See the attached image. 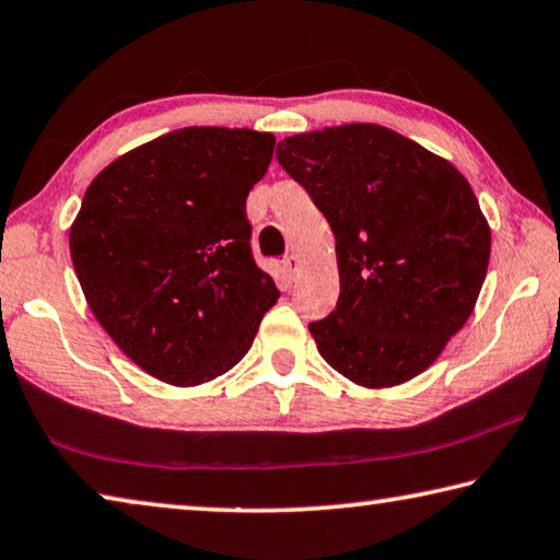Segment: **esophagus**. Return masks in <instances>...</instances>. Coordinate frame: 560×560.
<instances>
[{
  "mask_svg": "<svg viewBox=\"0 0 560 560\" xmlns=\"http://www.w3.org/2000/svg\"><path fill=\"white\" fill-rule=\"evenodd\" d=\"M283 271H287L289 279H296V273L301 271V259L296 257V254H289V257H283Z\"/></svg>",
  "mask_w": 560,
  "mask_h": 560,
  "instance_id": "34e87169",
  "label": "esophagus"
}]
</instances>
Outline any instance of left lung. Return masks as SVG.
<instances>
[{"label":"left lung","mask_w":560,"mask_h":560,"mask_svg":"<svg viewBox=\"0 0 560 560\" xmlns=\"http://www.w3.org/2000/svg\"><path fill=\"white\" fill-rule=\"evenodd\" d=\"M277 160L336 236L340 296L308 326L320 358L373 390L428 371L487 279L491 230L467 177L375 122L291 136Z\"/></svg>","instance_id":"8db88e82"}]
</instances>
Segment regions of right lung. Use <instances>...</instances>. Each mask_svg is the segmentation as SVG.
<instances>
[{
    "mask_svg": "<svg viewBox=\"0 0 560 560\" xmlns=\"http://www.w3.org/2000/svg\"><path fill=\"white\" fill-rule=\"evenodd\" d=\"M277 138L183 128L101 170L69 234L93 316L132 363L192 387L240 363L279 289L252 257L246 195Z\"/></svg>",
    "mask_w": 560,
    "mask_h": 560,
    "instance_id": "obj_1",
    "label": "right lung"
}]
</instances>
